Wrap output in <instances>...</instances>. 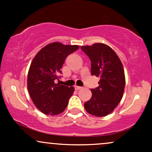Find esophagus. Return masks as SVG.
Masks as SVG:
<instances>
[{
    "label": "esophagus",
    "mask_w": 152,
    "mask_h": 152,
    "mask_svg": "<svg viewBox=\"0 0 152 152\" xmlns=\"http://www.w3.org/2000/svg\"><path fill=\"white\" fill-rule=\"evenodd\" d=\"M75 88H76V90H79L82 88L81 86H75Z\"/></svg>",
    "instance_id": "obj_1"
}]
</instances>
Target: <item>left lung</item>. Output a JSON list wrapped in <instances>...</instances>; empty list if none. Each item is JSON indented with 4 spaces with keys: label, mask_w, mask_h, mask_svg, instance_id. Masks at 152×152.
Masks as SVG:
<instances>
[{
    "label": "left lung",
    "mask_w": 152,
    "mask_h": 152,
    "mask_svg": "<svg viewBox=\"0 0 152 152\" xmlns=\"http://www.w3.org/2000/svg\"><path fill=\"white\" fill-rule=\"evenodd\" d=\"M91 61L92 76H99V86L91 88L92 96L84 104L86 111L96 116L111 114L121 102L125 87L123 65L114 50L104 43L81 46Z\"/></svg>",
    "instance_id": "obj_1"
}]
</instances>
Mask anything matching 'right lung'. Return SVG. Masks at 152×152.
<instances>
[{
	"label": "right lung",
	"mask_w": 152,
	"mask_h": 152,
	"mask_svg": "<svg viewBox=\"0 0 152 152\" xmlns=\"http://www.w3.org/2000/svg\"><path fill=\"white\" fill-rule=\"evenodd\" d=\"M76 45L50 43L36 54L28 74V90L35 106L46 115L62 113L74 91V86L55 83L61 78L66 57L78 49Z\"/></svg>",
	"instance_id": "right-lung-1"
}]
</instances>
